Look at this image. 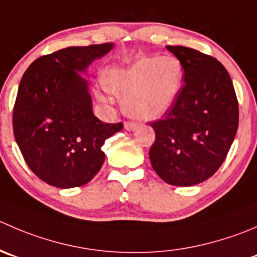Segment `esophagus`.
Returning a JSON list of instances; mask_svg holds the SVG:
<instances>
[{
  "label": "esophagus",
  "instance_id": "34e87169",
  "mask_svg": "<svg viewBox=\"0 0 257 257\" xmlns=\"http://www.w3.org/2000/svg\"><path fill=\"white\" fill-rule=\"evenodd\" d=\"M124 128H125L126 131H134V129L137 128V124L133 123V121H125V123H124Z\"/></svg>",
  "mask_w": 257,
  "mask_h": 257
}]
</instances>
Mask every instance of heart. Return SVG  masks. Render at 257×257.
Returning <instances> with one entry per match:
<instances>
[{
    "label": "heart",
    "instance_id": "heart-1",
    "mask_svg": "<svg viewBox=\"0 0 257 257\" xmlns=\"http://www.w3.org/2000/svg\"><path fill=\"white\" fill-rule=\"evenodd\" d=\"M109 90L124 98L126 114L154 119L172 108L181 91L183 66L176 57L147 56L132 65L106 73ZM100 98L105 99L103 95Z\"/></svg>",
    "mask_w": 257,
    "mask_h": 257
}]
</instances>
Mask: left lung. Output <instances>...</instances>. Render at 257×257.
<instances>
[{
	"label": "left lung",
	"instance_id": "8db88e82",
	"mask_svg": "<svg viewBox=\"0 0 257 257\" xmlns=\"http://www.w3.org/2000/svg\"><path fill=\"white\" fill-rule=\"evenodd\" d=\"M166 47L181 61L184 84L172 108L149 123L156 132L149 159L167 183L195 186L226 159L238 126L237 98L217 59L189 47Z\"/></svg>",
	"mask_w": 257,
	"mask_h": 257
}]
</instances>
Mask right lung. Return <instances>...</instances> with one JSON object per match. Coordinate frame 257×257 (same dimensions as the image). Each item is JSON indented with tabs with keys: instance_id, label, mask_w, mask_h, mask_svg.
<instances>
[{
	"instance_id": "right-lung-1",
	"label": "right lung",
	"mask_w": 257,
	"mask_h": 257,
	"mask_svg": "<svg viewBox=\"0 0 257 257\" xmlns=\"http://www.w3.org/2000/svg\"><path fill=\"white\" fill-rule=\"evenodd\" d=\"M113 44L73 46L44 55L25 71L14 106V134L25 162L50 186L86 184L105 159V139L121 131L93 114L84 71Z\"/></svg>"
}]
</instances>
